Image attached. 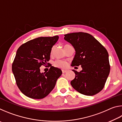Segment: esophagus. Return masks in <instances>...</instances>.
<instances>
[{
	"instance_id": "1",
	"label": "esophagus",
	"mask_w": 122,
	"mask_h": 122,
	"mask_svg": "<svg viewBox=\"0 0 122 122\" xmlns=\"http://www.w3.org/2000/svg\"><path fill=\"white\" fill-rule=\"evenodd\" d=\"M67 71H68L67 70H62V71L63 73H66V72H67Z\"/></svg>"
}]
</instances>
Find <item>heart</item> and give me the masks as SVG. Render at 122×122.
I'll use <instances>...</instances> for the list:
<instances>
[{
	"instance_id": "heart-1",
	"label": "heart",
	"mask_w": 122,
	"mask_h": 122,
	"mask_svg": "<svg viewBox=\"0 0 122 122\" xmlns=\"http://www.w3.org/2000/svg\"><path fill=\"white\" fill-rule=\"evenodd\" d=\"M66 45H66L65 46H66ZM55 66L56 67L60 68H65L67 66V63L63 61L57 60L55 62Z\"/></svg>"
}]
</instances>
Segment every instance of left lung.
<instances>
[{"instance_id":"left-lung-1","label":"left lung","mask_w":122,"mask_h":122,"mask_svg":"<svg viewBox=\"0 0 122 122\" xmlns=\"http://www.w3.org/2000/svg\"><path fill=\"white\" fill-rule=\"evenodd\" d=\"M64 39L73 46L75 55L71 66H81L71 82L74 89L82 94L92 96L103 89L110 73L107 49L92 35L75 32L65 35Z\"/></svg>"}]
</instances>
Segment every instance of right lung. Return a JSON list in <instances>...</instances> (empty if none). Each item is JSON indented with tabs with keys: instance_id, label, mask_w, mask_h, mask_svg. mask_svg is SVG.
Listing matches in <instances>:
<instances>
[{
	"instance_id": "1",
	"label": "right lung",
	"mask_w": 122,
	"mask_h": 122,
	"mask_svg": "<svg viewBox=\"0 0 122 122\" xmlns=\"http://www.w3.org/2000/svg\"><path fill=\"white\" fill-rule=\"evenodd\" d=\"M59 36L39 37L22 45L16 51L12 72L20 90L33 99L45 97L51 92L62 71L51 66L48 72L41 73L40 67L50 59L51 48Z\"/></svg>"
}]
</instances>
